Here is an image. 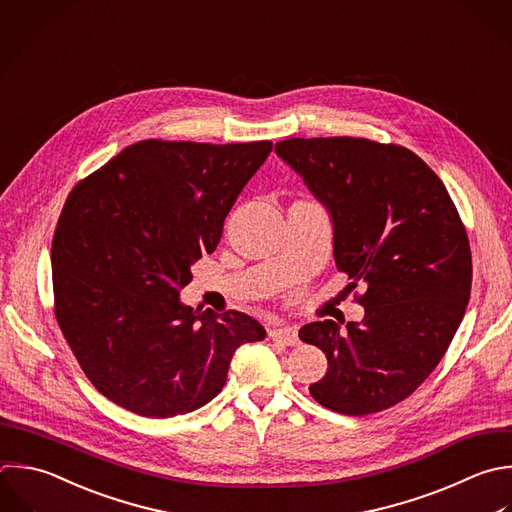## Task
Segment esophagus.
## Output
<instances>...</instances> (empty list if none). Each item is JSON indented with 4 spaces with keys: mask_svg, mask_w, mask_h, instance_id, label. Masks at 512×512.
Returning <instances> with one entry per match:
<instances>
[{
    "mask_svg": "<svg viewBox=\"0 0 512 512\" xmlns=\"http://www.w3.org/2000/svg\"><path fill=\"white\" fill-rule=\"evenodd\" d=\"M270 338L276 342H282L286 346H296L298 340V332L294 328H274L270 330Z\"/></svg>",
    "mask_w": 512,
    "mask_h": 512,
    "instance_id": "obj_1",
    "label": "esophagus"
}]
</instances>
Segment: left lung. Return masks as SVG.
<instances>
[{
  "mask_svg": "<svg viewBox=\"0 0 512 512\" xmlns=\"http://www.w3.org/2000/svg\"><path fill=\"white\" fill-rule=\"evenodd\" d=\"M330 210L338 272L366 286L354 300L360 324L300 328L318 346L326 374L310 384L322 406L364 416L410 396L436 368L464 316L472 258L466 228L442 180L408 148L368 138L276 142Z\"/></svg>",
  "mask_w": 512,
  "mask_h": 512,
  "instance_id": "obj_1",
  "label": "left lung"
}]
</instances>
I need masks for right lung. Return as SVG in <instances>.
<instances>
[{
  "instance_id": "1",
  "label": "right lung",
  "mask_w": 512,
  "mask_h": 512,
  "mask_svg": "<svg viewBox=\"0 0 512 512\" xmlns=\"http://www.w3.org/2000/svg\"><path fill=\"white\" fill-rule=\"evenodd\" d=\"M270 152V140H142L70 192L52 240L54 314L88 380L118 406L192 412L224 388L236 348L264 340L252 316L178 296Z\"/></svg>"
}]
</instances>
